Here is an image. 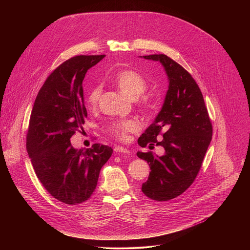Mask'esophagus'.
Listing matches in <instances>:
<instances>
[{
  "instance_id": "1",
  "label": "esophagus",
  "mask_w": 250,
  "mask_h": 250,
  "mask_svg": "<svg viewBox=\"0 0 250 250\" xmlns=\"http://www.w3.org/2000/svg\"><path fill=\"white\" fill-rule=\"evenodd\" d=\"M114 150H115V152H118V153H124V154H129L130 153L129 150H127V149L122 147V146H116L114 148Z\"/></svg>"
}]
</instances>
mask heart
<instances>
[{"instance_id": "1", "label": "heart", "mask_w": 250, "mask_h": 250, "mask_svg": "<svg viewBox=\"0 0 250 250\" xmlns=\"http://www.w3.org/2000/svg\"><path fill=\"white\" fill-rule=\"evenodd\" d=\"M113 80L119 89L126 95L128 98L134 100L137 99L140 95L144 94L147 88V82L146 78L140 73L136 72L131 69L120 70L114 75ZM102 94V86L96 85L91 88L85 98L86 104L88 108L94 109L97 106ZM139 106L141 111L146 115H150L152 112V104L148 99L144 98L140 103ZM138 129V124L135 120L126 119L113 123L109 126V131L112 135L120 140H126L129 133L135 132Z\"/></svg>"}]
</instances>
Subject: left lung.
I'll list each match as a JSON object with an SVG mask.
<instances>
[{
  "label": "left lung",
  "mask_w": 250,
  "mask_h": 250,
  "mask_svg": "<svg viewBox=\"0 0 250 250\" xmlns=\"http://www.w3.org/2000/svg\"><path fill=\"white\" fill-rule=\"evenodd\" d=\"M144 58L159 61L169 80L161 111L137 141L141 147L160 146L165 153H136L151 170L141 191L163 202L180 196L195 181L211 140L212 125L202 92L187 70L165 54ZM160 135L164 138L157 142Z\"/></svg>",
  "instance_id": "obj_1"
}]
</instances>
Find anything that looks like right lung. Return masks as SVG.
Here are the masks:
<instances>
[{"label": "right lung", "mask_w": 250, "mask_h": 250, "mask_svg": "<svg viewBox=\"0 0 250 250\" xmlns=\"http://www.w3.org/2000/svg\"><path fill=\"white\" fill-rule=\"evenodd\" d=\"M104 57L78 55L66 60L47 77L33 104L26 150L42 186L64 204H81L92 196L101 168L113 154L108 146L75 149L70 142L87 118L83 80Z\"/></svg>", "instance_id": "add662e5"}]
</instances>
